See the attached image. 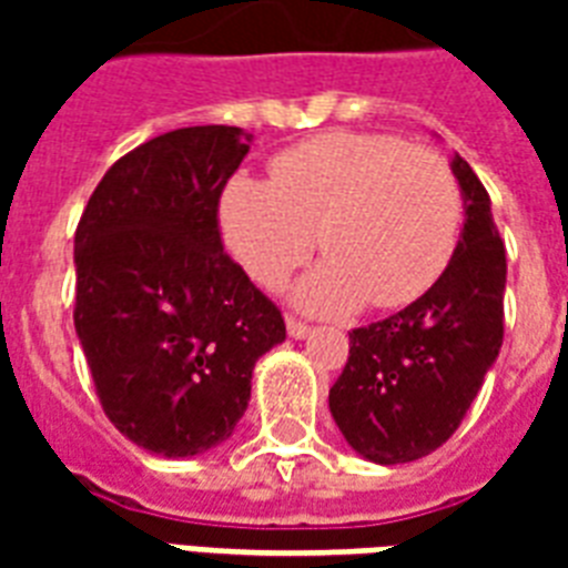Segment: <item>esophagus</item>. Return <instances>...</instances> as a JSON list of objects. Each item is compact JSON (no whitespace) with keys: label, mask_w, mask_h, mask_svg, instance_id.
<instances>
[{"label":"esophagus","mask_w":568,"mask_h":568,"mask_svg":"<svg viewBox=\"0 0 568 568\" xmlns=\"http://www.w3.org/2000/svg\"><path fill=\"white\" fill-rule=\"evenodd\" d=\"M285 329H288V336L292 338H306L312 333L310 324L301 318H294V315H288V318H285Z\"/></svg>","instance_id":"34e87169"}]
</instances>
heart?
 <instances>
[{"instance_id":"1","label":"heart","mask_w":568,"mask_h":568,"mask_svg":"<svg viewBox=\"0 0 568 568\" xmlns=\"http://www.w3.org/2000/svg\"><path fill=\"white\" fill-rule=\"evenodd\" d=\"M226 244L256 283L280 285L315 250L329 258L297 288L315 312L418 301L448 267L463 223L450 164L383 132H324L235 176L221 203Z\"/></svg>"}]
</instances>
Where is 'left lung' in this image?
<instances>
[{
  "label": "left lung",
  "mask_w": 568,
  "mask_h": 568,
  "mask_svg": "<svg viewBox=\"0 0 568 568\" xmlns=\"http://www.w3.org/2000/svg\"><path fill=\"white\" fill-rule=\"evenodd\" d=\"M466 223L445 274L368 327L351 329V354L329 388V413L351 448L379 466L413 463L454 436L504 342L507 253L489 194L454 155Z\"/></svg>",
  "instance_id": "8db88e82"
}]
</instances>
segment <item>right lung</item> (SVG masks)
Segmentation results:
<instances>
[{"label": "right lung", "instance_id": "1", "mask_svg": "<svg viewBox=\"0 0 568 568\" xmlns=\"http://www.w3.org/2000/svg\"><path fill=\"white\" fill-rule=\"evenodd\" d=\"M253 135L189 126L111 164L75 226V333L102 413L162 457L235 430L283 312L223 250L221 194Z\"/></svg>", "mask_w": 568, "mask_h": 568}]
</instances>
